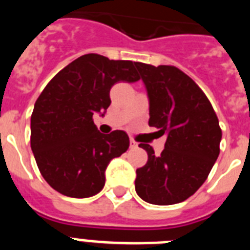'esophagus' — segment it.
I'll return each instance as SVG.
<instances>
[{
	"label": "esophagus",
	"mask_w": 250,
	"mask_h": 250,
	"mask_svg": "<svg viewBox=\"0 0 250 250\" xmlns=\"http://www.w3.org/2000/svg\"><path fill=\"white\" fill-rule=\"evenodd\" d=\"M138 146V143H136L134 139H130V147H136Z\"/></svg>",
	"instance_id": "esophagus-1"
}]
</instances>
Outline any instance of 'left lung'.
<instances>
[{"mask_svg":"<svg viewBox=\"0 0 250 250\" xmlns=\"http://www.w3.org/2000/svg\"><path fill=\"white\" fill-rule=\"evenodd\" d=\"M150 100L149 125L167 135L159 156L152 146L147 163L136 169L135 190L156 205L182 203L207 180L220 152L222 129L210 101L193 79L171 65L135 62Z\"/></svg>","mask_w":250,"mask_h":250,"instance_id":"1","label":"left lung"}]
</instances>
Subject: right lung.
<instances>
[{
	"instance_id": "obj_1",
	"label": "right lung",
	"mask_w": 250,
	"mask_h": 250,
	"mask_svg": "<svg viewBox=\"0 0 250 250\" xmlns=\"http://www.w3.org/2000/svg\"><path fill=\"white\" fill-rule=\"evenodd\" d=\"M132 61L86 54L57 72L35 103L31 149L40 173L52 189L70 198H89L105 185L110 160L129 149L123 130L104 135L95 112L111 104L110 89L140 80Z\"/></svg>"
}]
</instances>
